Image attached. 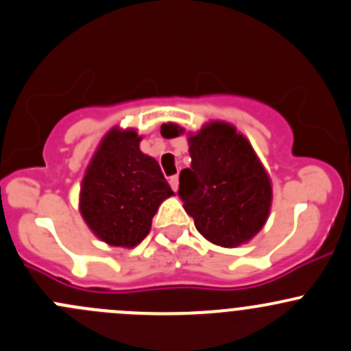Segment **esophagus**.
Instances as JSON below:
<instances>
[{
    "mask_svg": "<svg viewBox=\"0 0 351 351\" xmlns=\"http://www.w3.org/2000/svg\"><path fill=\"white\" fill-rule=\"evenodd\" d=\"M169 184H171V187L174 191H177V186H179V176H171L169 177Z\"/></svg>",
    "mask_w": 351,
    "mask_h": 351,
    "instance_id": "1",
    "label": "esophagus"
}]
</instances>
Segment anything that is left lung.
<instances>
[{
	"instance_id": "obj_1",
	"label": "left lung",
	"mask_w": 351,
	"mask_h": 351,
	"mask_svg": "<svg viewBox=\"0 0 351 351\" xmlns=\"http://www.w3.org/2000/svg\"><path fill=\"white\" fill-rule=\"evenodd\" d=\"M179 126L164 125L162 135L179 136ZM191 165L179 176L184 209L204 238L237 247L267 221L272 186L245 136L226 123H211L189 138Z\"/></svg>"
}]
</instances>
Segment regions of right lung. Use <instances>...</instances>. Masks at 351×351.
<instances>
[{
  "mask_svg": "<svg viewBox=\"0 0 351 351\" xmlns=\"http://www.w3.org/2000/svg\"><path fill=\"white\" fill-rule=\"evenodd\" d=\"M138 143L133 130H111L82 180V218L113 247L138 245L149 234L160 202L174 194L157 160L142 154Z\"/></svg>",
  "mask_w": 351,
  "mask_h": 351,
  "instance_id": "1",
  "label": "right lung"
}]
</instances>
